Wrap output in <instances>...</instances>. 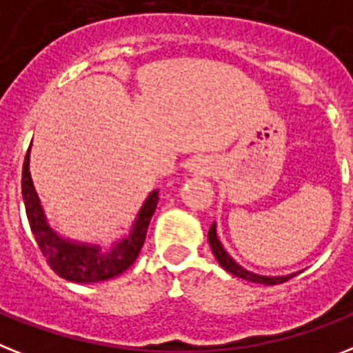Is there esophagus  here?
<instances>
[{"instance_id":"1","label":"esophagus","mask_w":353,"mask_h":353,"mask_svg":"<svg viewBox=\"0 0 353 353\" xmlns=\"http://www.w3.org/2000/svg\"><path fill=\"white\" fill-rule=\"evenodd\" d=\"M212 163L208 159H203V157H196L194 161L190 163V170L194 172H201V174H206V172L210 170Z\"/></svg>"}]
</instances>
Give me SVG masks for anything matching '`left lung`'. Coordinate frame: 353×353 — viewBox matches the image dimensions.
Wrapping results in <instances>:
<instances>
[{
    "mask_svg": "<svg viewBox=\"0 0 353 353\" xmlns=\"http://www.w3.org/2000/svg\"><path fill=\"white\" fill-rule=\"evenodd\" d=\"M208 243H210V248H212V254L216 256L217 263L225 268L228 274L236 277H241V279L250 281V283H261V285H279V283H285V281L292 279L296 274H288V276H259V274H254V272H248L245 270L241 265H237L236 261L232 259L228 256V252L225 250V246L221 245L219 241V237H217V232H216V223L210 226V230H208Z\"/></svg>",
    "mask_w": 353,
    "mask_h": 353,
    "instance_id": "obj_1",
    "label": "left lung"
}]
</instances>
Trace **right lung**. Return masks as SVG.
Wrapping results in <instances>:
<instances>
[{
  "instance_id": "obj_1",
  "label": "right lung",
  "mask_w": 353,
  "mask_h": 353,
  "mask_svg": "<svg viewBox=\"0 0 353 353\" xmlns=\"http://www.w3.org/2000/svg\"><path fill=\"white\" fill-rule=\"evenodd\" d=\"M28 163H30V148L25 156L21 176V194L28 225L37 245L41 248V254L47 257V263L57 276L72 283H99V281L112 279L127 270L137 259L145 243L148 225L159 201V196H157L159 190L150 192L147 201L143 203L137 219L132 225L130 234L123 237L121 241L114 243L108 250H101V246L67 239L54 230L34 188Z\"/></svg>"
}]
</instances>
